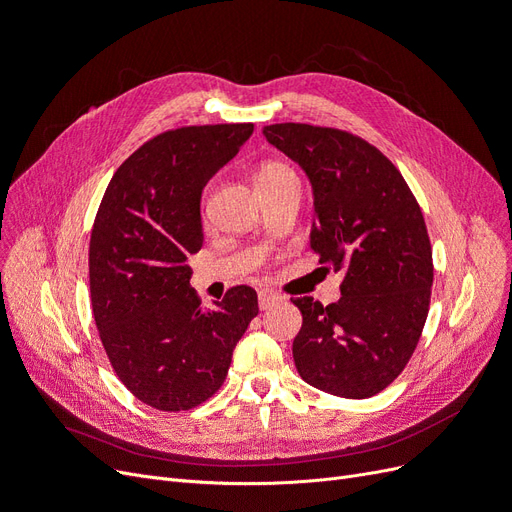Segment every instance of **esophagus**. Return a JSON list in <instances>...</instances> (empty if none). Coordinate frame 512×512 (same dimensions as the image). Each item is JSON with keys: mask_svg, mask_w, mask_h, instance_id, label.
<instances>
[{"mask_svg": "<svg viewBox=\"0 0 512 512\" xmlns=\"http://www.w3.org/2000/svg\"><path fill=\"white\" fill-rule=\"evenodd\" d=\"M284 299L280 297V294H275V292H271V290H262V292H258V307L262 309V312H267V309H271V307H275V305H280Z\"/></svg>", "mask_w": 512, "mask_h": 512, "instance_id": "obj_1", "label": "esophagus"}]
</instances>
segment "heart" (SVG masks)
Segmentation results:
<instances>
[{
	"mask_svg": "<svg viewBox=\"0 0 512 512\" xmlns=\"http://www.w3.org/2000/svg\"><path fill=\"white\" fill-rule=\"evenodd\" d=\"M286 181H297L294 170L280 160H265L256 168V188H273Z\"/></svg>",
	"mask_w": 512,
	"mask_h": 512,
	"instance_id": "b5f03b06",
	"label": "heart"
}]
</instances>
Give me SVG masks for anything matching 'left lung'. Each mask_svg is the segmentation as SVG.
I'll use <instances>...</instances> for the list:
<instances>
[{
	"label": "left lung",
	"instance_id": "obj_1",
	"mask_svg": "<svg viewBox=\"0 0 512 512\" xmlns=\"http://www.w3.org/2000/svg\"><path fill=\"white\" fill-rule=\"evenodd\" d=\"M265 136L312 181V247L327 269L344 271L337 303L292 299L303 314L294 365L324 393L378 395L408 365L429 314L423 211L397 166L361 136L309 123H273Z\"/></svg>",
	"mask_w": 512,
	"mask_h": 512
}]
</instances>
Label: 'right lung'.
<instances>
[{
  "label": "right lung",
  "mask_w": 512,
  "mask_h": 512,
  "mask_svg": "<svg viewBox=\"0 0 512 512\" xmlns=\"http://www.w3.org/2000/svg\"><path fill=\"white\" fill-rule=\"evenodd\" d=\"M254 123L183 126L138 147L108 181L89 239V292L100 342L123 386L162 412L220 391L256 290L232 286L215 307L190 288L203 247L200 194L237 156Z\"/></svg>",
  "instance_id": "obj_1"
}]
</instances>
